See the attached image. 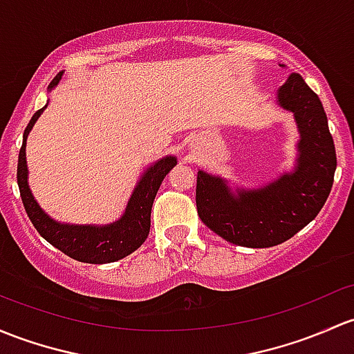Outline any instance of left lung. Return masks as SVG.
I'll return each instance as SVG.
<instances>
[{"instance_id": "obj_1", "label": "left lung", "mask_w": 354, "mask_h": 354, "mask_svg": "<svg viewBox=\"0 0 354 354\" xmlns=\"http://www.w3.org/2000/svg\"><path fill=\"white\" fill-rule=\"evenodd\" d=\"M281 109L292 111L300 132L299 159L263 188H229L221 176L198 171L196 210L208 229L244 248H271L288 241L314 221L334 181L336 149L319 96L300 74L292 73L278 89Z\"/></svg>"}]
</instances>
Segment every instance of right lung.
Returning <instances> with one entry per match:
<instances>
[{"label": "right lung", "instance_id": "right-lung-1", "mask_svg": "<svg viewBox=\"0 0 354 354\" xmlns=\"http://www.w3.org/2000/svg\"><path fill=\"white\" fill-rule=\"evenodd\" d=\"M61 77L62 73H59L52 80L49 89L57 86ZM46 106L35 111L32 120L28 122L24 132V144H21L20 154H18L17 180L21 202L27 210L28 218L32 221L37 232L47 243H50L54 248H57L59 251H62L76 261L91 263V265H105V263L118 261V259L125 258L130 252L136 251L137 248H140L144 241L147 239L149 229H151V208L154 203L156 193H158L166 174L176 166V158L166 156L144 171L136 189L132 192L125 214L113 224L69 225L55 222L39 207L32 192H30L27 181V158H25L28 132L32 130L37 118L40 117V113L46 110Z\"/></svg>", "mask_w": 354, "mask_h": 354}]
</instances>
